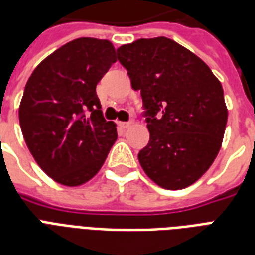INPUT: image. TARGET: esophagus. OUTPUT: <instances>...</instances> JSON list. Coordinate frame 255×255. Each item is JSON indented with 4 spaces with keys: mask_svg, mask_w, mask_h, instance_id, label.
Listing matches in <instances>:
<instances>
[{
    "mask_svg": "<svg viewBox=\"0 0 255 255\" xmlns=\"http://www.w3.org/2000/svg\"><path fill=\"white\" fill-rule=\"evenodd\" d=\"M119 124L122 128H129L132 126V122H122V123Z\"/></svg>",
    "mask_w": 255,
    "mask_h": 255,
    "instance_id": "1",
    "label": "esophagus"
}]
</instances>
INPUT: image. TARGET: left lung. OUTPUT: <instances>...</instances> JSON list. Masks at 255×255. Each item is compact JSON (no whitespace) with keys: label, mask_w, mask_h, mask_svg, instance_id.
Returning <instances> with one entry per match:
<instances>
[{"label":"left lung","mask_w":255,"mask_h":255,"mask_svg":"<svg viewBox=\"0 0 255 255\" xmlns=\"http://www.w3.org/2000/svg\"><path fill=\"white\" fill-rule=\"evenodd\" d=\"M116 51L147 110L149 143L139 152L140 165L164 189L192 185L221 148L228 122L221 82L167 37L141 38Z\"/></svg>","instance_id":"obj_1"}]
</instances>
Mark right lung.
Segmentation results:
<instances>
[{
  "label": "right lung",
  "mask_w": 255,
  "mask_h": 255,
  "mask_svg": "<svg viewBox=\"0 0 255 255\" xmlns=\"http://www.w3.org/2000/svg\"><path fill=\"white\" fill-rule=\"evenodd\" d=\"M115 62L110 41L78 38L46 57L26 83L18 111L22 135L41 169L62 185L90 181L118 139L96 95Z\"/></svg>",
  "instance_id": "obj_1"
}]
</instances>
